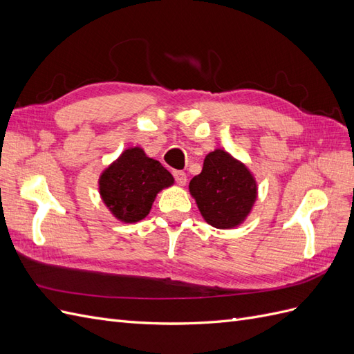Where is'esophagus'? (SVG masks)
<instances>
[{
	"label": "esophagus",
	"instance_id": "1",
	"mask_svg": "<svg viewBox=\"0 0 354 354\" xmlns=\"http://www.w3.org/2000/svg\"><path fill=\"white\" fill-rule=\"evenodd\" d=\"M173 174H174V178H176V181H177V183H178L180 186H185V185H186L187 176H186L185 171H174Z\"/></svg>",
	"mask_w": 354,
	"mask_h": 354
}]
</instances>
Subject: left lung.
I'll return each instance as SVG.
<instances>
[{
	"label": "left lung",
	"instance_id": "left-lung-1",
	"mask_svg": "<svg viewBox=\"0 0 354 354\" xmlns=\"http://www.w3.org/2000/svg\"><path fill=\"white\" fill-rule=\"evenodd\" d=\"M189 190L203 220L217 229L239 226L257 198L250 169L221 149L207 155L201 174L190 180Z\"/></svg>",
	"mask_w": 354,
	"mask_h": 354
}]
</instances>
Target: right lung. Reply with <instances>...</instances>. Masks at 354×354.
Returning a JSON list of instances; mask_svg holds the SVG:
<instances>
[{
	"label": "right lung",
	"instance_id": "add662e5",
	"mask_svg": "<svg viewBox=\"0 0 354 354\" xmlns=\"http://www.w3.org/2000/svg\"><path fill=\"white\" fill-rule=\"evenodd\" d=\"M173 183V176L159 160L146 156L140 147H130L103 171L99 189L118 220L136 223L151 211L158 192Z\"/></svg>",
	"mask_w": 354,
	"mask_h": 354
}]
</instances>
